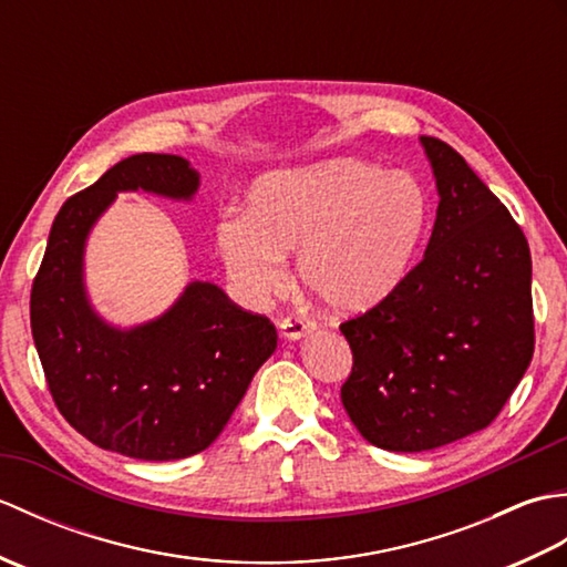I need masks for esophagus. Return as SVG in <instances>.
<instances>
[{"label":"esophagus","mask_w":567,"mask_h":567,"mask_svg":"<svg viewBox=\"0 0 567 567\" xmlns=\"http://www.w3.org/2000/svg\"><path fill=\"white\" fill-rule=\"evenodd\" d=\"M277 329H280V336L287 341H297V339H305V336H309L311 331L317 329V323L307 319V317H297V315H290L280 319V323H277Z\"/></svg>","instance_id":"34e87169"}]
</instances>
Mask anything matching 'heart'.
<instances>
[{
	"instance_id": "obj_1",
	"label": "heart",
	"mask_w": 567,
	"mask_h": 567,
	"mask_svg": "<svg viewBox=\"0 0 567 567\" xmlns=\"http://www.w3.org/2000/svg\"><path fill=\"white\" fill-rule=\"evenodd\" d=\"M429 226L426 192L412 175L336 158L272 173L252 189L250 214L216 228L231 280L252 299L287 290L299 252V280L336 315H363L409 272Z\"/></svg>"
}]
</instances>
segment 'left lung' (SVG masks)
I'll return each instance as SVG.
<instances>
[{
  "instance_id": "obj_1",
  "label": "left lung",
  "mask_w": 567,
  "mask_h": 567,
  "mask_svg": "<svg viewBox=\"0 0 567 567\" xmlns=\"http://www.w3.org/2000/svg\"><path fill=\"white\" fill-rule=\"evenodd\" d=\"M439 189L429 246L400 287L341 323V388L368 443L421 453L489 426L534 355L532 252L509 209L449 143L421 136Z\"/></svg>"
}]
</instances>
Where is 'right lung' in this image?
I'll return each instance as SVG.
<instances>
[{
    "label": "right lung",
    "instance_id": "1",
    "mask_svg": "<svg viewBox=\"0 0 567 567\" xmlns=\"http://www.w3.org/2000/svg\"><path fill=\"white\" fill-rule=\"evenodd\" d=\"M199 173L179 155L138 153L60 207L31 287V333L53 402L84 439L138 461L207 449L277 348L268 317L212 282H189L163 317L116 329L84 290V244L116 192L192 199Z\"/></svg>",
    "mask_w": 567,
    "mask_h": 567
}]
</instances>
